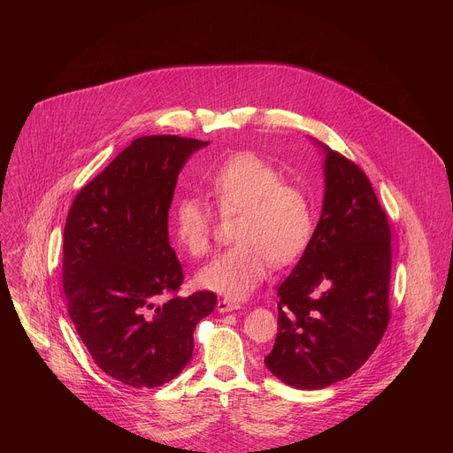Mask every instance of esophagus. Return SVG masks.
Listing matches in <instances>:
<instances>
[{"mask_svg":"<svg viewBox=\"0 0 453 453\" xmlns=\"http://www.w3.org/2000/svg\"><path fill=\"white\" fill-rule=\"evenodd\" d=\"M240 306L236 304V303H231V301H226V299H220L219 303H217V310L220 311V313H227V311H233V310H238Z\"/></svg>","mask_w":453,"mask_h":453,"instance_id":"obj_1","label":"esophagus"}]
</instances>
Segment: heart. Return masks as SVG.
I'll return each mask as SVG.
<instances>
[{
  "label": "heart",
  "mask_w": 453,
  "mask_h": 453,
  "mask_svg": "<svg viewBox=\"0 0 453 453\" xmlns=\"http://www.w3.org/2000/svg\"><path fill=\"white\" fill-rule=\"evenodd\" d=\"M208 191L222 215L238 213L236 243L215 256L197 274L199 287L242 301L260 285L271 265H290L313 234V210L306 193L252 152L224 161L210 177ZM177 242L193 256L211 243L213 219L199 197H182L172 215Z\"/></svg>",
  "instance_id": "heart-1"
}]
</instances>
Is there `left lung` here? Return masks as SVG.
<instances>
[{
    "mask_svg": "<svg viewBox=\"0 0 453 453\" xmlns=\"http://www.w3.org/2000/svg\"><path fill=\"white\" fill-rule=\"evenodd\" d=\"M325 152V199L311 240L278 287V337L267 369L303 391L365 364L389 325L391 227L367 175Z\"/></svg>",
    "mask_w": 453,
    "mask_h": 453,
    "instance_id": "1",
    "label": "left lung"
}]
</instances>
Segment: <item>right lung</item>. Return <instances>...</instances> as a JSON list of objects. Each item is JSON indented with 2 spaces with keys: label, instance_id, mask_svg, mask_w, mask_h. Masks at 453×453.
Instances as JSON below:
<instances>
[{
  "label": "right lung",
  "instance_id": "obj_1",
  "mask_svg": "<svg viewBox=\"0 0 453 453\" xmlns=\"http://www.w3.org/2000/svg\"><path fill=\"white\" fill-rule=\"evenodd\" d=\"M208 145L166 134L134 140L79 191L66 219L70 319L96 365L134 389H154L186 367L197 322L217 304L210 290L175 296L184 276L168 240L177 175Z\"/></svg>",
  "mask_w": 453,
  "mask_h": 453
}]
</instances>
